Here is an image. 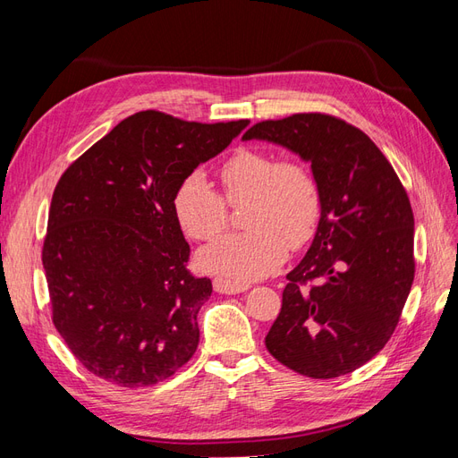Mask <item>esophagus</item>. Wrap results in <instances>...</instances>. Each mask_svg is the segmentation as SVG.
Returning a JSON list of instances; mask_svg holds the SVG:
<instances>
[{"label": "esophagus", "mask_w": 458, "mask_h": 458, "mask_svg": "<svg viewBox=\"0 0 458 458\" xmlns=\"http://www.w3.org/2000/svg\"><path fill=\"white\" fill-rule=\"evenodd\" d=\"M214 290L219 294H241L246 293L248 284H237V283H231L227 279H214Z\"/></svg>", "instance_id": "34e87169"}]
</instances>
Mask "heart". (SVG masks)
Returning <instances> with one entry per match:
<instances>
[{
  "label": "heart",
  "instance_id": "obj_1",
  "mask_svg": "<svg viewBox=\"0 0 458 458\" xmlns=\"http://www.w3.org/2000/svg\"><path fill=\"white\" fill-rule=\"evenodd\" d=\"M219 191L195 172L174 195L179 225L195 241H214L229 224V206L241 208L244 233L229 234L200 254L202 266L237 284L267 276L281 266L286 246H306L323 214V192L310 165L300 158L242 147L219 165Z\"/></svg>",
  "mask_w": 458,
  "mask_h": 458
}]
</instances>
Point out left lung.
<instances>
[{"mask_svg": "<svg viewBox=\"0 0 458 458\" xmlns=\"http://www.w3.org/2000/svg\"><path fill=\"white\" fill-rule=\"evenodd\" d=\"M242 140L290 148L323 192L308 254L286 275L269 353L310 378L363 367L392 338L414 279V217L405 187L370 137L323 113L254 123Z\"/></svg>", "mask_w": 458, "mask_h": 458, "instance_id": "8db88e82", "label": "left lung"}]
</instances>
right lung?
<instances>
[{"label": "right lung", "mask_w": 458, "mask_h": 458, "mask_svg": "<svg viewBox=\"0 0 458 458\" xmlns=\"http://www.w3.org/2000/svg\"><path fill=\"white\" fill-rule=\"evenodd\" d=\"M248 120L200 123L158 110L122 120L68 165L41 248L51 318L95 377L155 386L197 352L212 281L189 269L175 189Z\"/></svg>", "instance_id": "add662e5"}]
</instances>
